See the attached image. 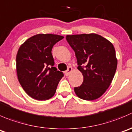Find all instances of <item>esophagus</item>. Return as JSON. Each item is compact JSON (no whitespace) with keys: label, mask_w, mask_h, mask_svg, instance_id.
I'll use <instances>...</instances> for the list:
<instances>
[{"label":"esophagus","mask_w":132,"mask_h":132,"mask_svg":"<svg viewBox=\"0 0 132 132\" xmlns=\"http://www.w3.org/2000/svg\"><path fill=\"white\" fill-rule=\"evenodd\" d=\"M73 70V69H72V68L71 67H68V70H66V71H65V75H66V76H68L69 75H70V73H71V71H72Z\"/></svg>","instance_id":"1"}]
</instances>
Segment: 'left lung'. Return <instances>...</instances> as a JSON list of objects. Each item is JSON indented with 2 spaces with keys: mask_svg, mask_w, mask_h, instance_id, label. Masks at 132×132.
Here are the masks:
<instances>
[{
  "mask_svg": "<svg viewBox=\"0 0 132 132\" xmlns=\"http://www.w3.org/2000/svg\"><path fill=\"white\" fill-rule=\"evenodd\" d=\"M74 50L83 75V82L75 87L79 98L93 101L103 95L112 83L117 66L116 50L112 43L95 34L66 35Z\"/></svg>",
  "mask_w": 132,
  "mask_h": 132,
  "instance_id": "8db88e82",
  "label": "left lung"
}]
</instances>
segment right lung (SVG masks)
Returning a JSON list of instances; mask_svg holds the SVG:
<instances>
[{"instance_id": "add662e5", "label": "right lung", "mask_w": 132, "mask_h": 132, "mask_svg": "<svg viewBox=\"0 0 132 132\" xmlns=\"http://www.w3.org/2000/svg\"><path fill=\"white\" fill-rule=\"evenodd\" d=\"M63 36L37 34L27 39L20 46L16 57L18 80L26 93L34 99L45 101L55 95L64 76L53 67V46Z\"/></svg>"}]
</instances>
